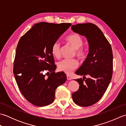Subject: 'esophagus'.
<instances>
[{"instance_id": "34e87169", "label": "esophagus", "mask_w": 126, "mask_h": 126, "mask_svg": "<svg viewBox=\"0 0 126 126\" xmlns=\"http://www.w3.org/2000/svg\"><path fill=\"white\" fill-rule=\"evenodd\" d=\"M66 77H67V79L68 80H71V77L70 76H69V75H67L66 76Z\"/></svg>"}]
</instances>
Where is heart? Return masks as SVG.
Wrapping results in <instances>:
<instances>
[{
  "label": "heart",
  "instance_id": "b5f03b06",
  "mask_svg": "<svg viewBox=\"0 0 126 126\" xmlns=\"http://www.w3.org/2000/svg\"><path fill=\"white\" fill-rule=\"evenodd\" d=\"M66 42L75 49V55L81 59H83L87 55V49L83 45V40L79 34L74 33L69 34L66 38ZM51 53L56 58L61 56V45L60 42H55L51 47ZM79 66V62L76 58L64 59L59 62L57 66L59 70L67 74H70Z\"/></svg>",
  "mask_w": 126,
  "mask_h": 126
}]
</instances>
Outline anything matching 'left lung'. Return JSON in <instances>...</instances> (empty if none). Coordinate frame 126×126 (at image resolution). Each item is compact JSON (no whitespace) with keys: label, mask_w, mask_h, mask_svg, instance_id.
I'll list each match as a JSON object with an SVG mask.
<instances>
[{"label":"left lung","mask_w":126,"mask_h":126,"mask_svg":"<svg viewBox=\"0 0 126 126\" xmlns=\"http://www.w3.org/2000/svg\"><path fill=\"white\" fill-rule=\"evenodd\" d=\"M74 32L86 37L89 53L75 74L83 76L76 79L79 89L72 97L77 105L88 107L100 100L110 83L113 69V55L111 45L102 32L92 23L77 24L71 26ZM90 77L87 79L85 76Z\"/></svg>","instance_id":"left-lung-1"}]
</instances>
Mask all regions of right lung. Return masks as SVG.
Wrapping results in <instances>:
<instances>
[{"instance_id": "obj_1", "label": "right lung", "mask_w": 126, "mask_h": 126, "mask_svg": "<svg viewBox=\"0 0 126 126\" xmlns=\"http://www.w3.org/2000/svg\"><path fill=\"white\" fill-rule=\"evenodd\" d=\"M71 25L37 23L18 42L13 74L21 93L34 106L43 107L52 103L56 89L66 81L64 73H55L51 47Z\"/></svg>"}]
</instances>
